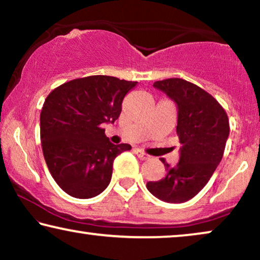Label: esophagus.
Here are the masks:
<instances>
[{"instance_id":"34e87169","label":"esophagus","mask_w":260,"mask_h":260,"mask_svg":"<svg viewBox=\"0 0 260 260\" xmlns=\"http://www.w3.org/2000/svg\"><path fill=\"white\" fill-rule=\"evenodd\" d=\"M135 152H136L137 157L142 159V161H145V159H149V157H150V156H149L147 152H144L143 150H142V149H138V148L135 149Z\"/></svg>"}]
</instances>
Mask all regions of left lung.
I'll return each instance as SVG.
<instances>
[{"instance_id":"8db88e82","label":"left lung","mask_w":260,"mask_h":260,"mask_svg":"<svg viewBox=\"0 0 260 260\" xmlns=\"http://www.w3.org/2000/svg\"><path fill=\"white\" fill-rule=\"evenodd\" d=\"M154 87L176 103V134L182 147L175 167L161 158L166 176L159 181H149L147 188L159 200L182 204L207 184L221 161L230 135L229 117L212 94L184 79L158 80Z\"/></svg>"}]
</instances>
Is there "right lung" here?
<instances>
[{"instance_id":"add662e5","label":"right lung","mask_w":260,"mask_h":260,"mask_svg":"<svg viewBox=\"0 0 260 260\" xmlns=\"http://www.w3.org/2000/svg\"><path fill=\"white\" fill-rule=\"evenodd\" d=\"M137 81L110 76L78 78L54 88L40 113V137L46 165L61 189L77 199L97 197L109 186L113 159L130 150L112 144L103 123L122 112L125 94Z\"/></svg>"}]
</instances>
